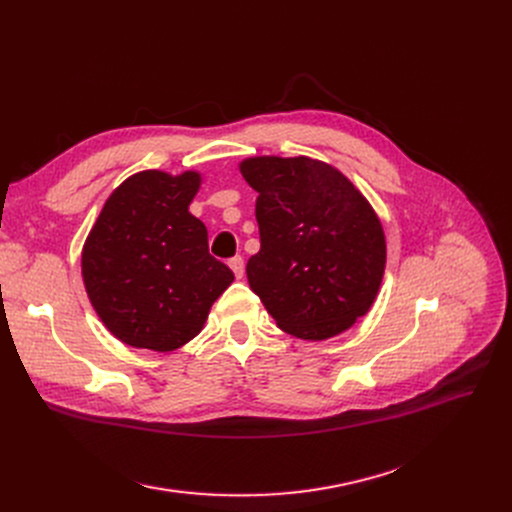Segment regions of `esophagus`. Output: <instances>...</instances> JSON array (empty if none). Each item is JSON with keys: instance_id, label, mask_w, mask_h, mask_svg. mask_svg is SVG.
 Here are the masks:
<instances>
[{"instance_id": "esophagus-1", "label": "esophagus", "mask_w": 512, "mask_h": 512, "mask_svg": "<svg viewBox=\"0 0 512 512\" xmlns=\"http://www.w3.org/2000/svg\"><path fill=\"white\" fill-rule=\"evenodd\" d=\"M228 265H230V270L234 272V276H236V278H242V274H245V261H242V257H240V255L232 257V259L228 261Z\"/></svg>"}]
</instances>
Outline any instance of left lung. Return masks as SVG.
Instances as JSON below:
<instances>
[{
  "label": "left lung",
  "instance_id": "obj_1",
  "mask_svg": "<svg viewBox=\"0 0 512 512\" xmlns=\"http://www.w3.org/2000/svg\"><path fill=\"white\" fill-rule=\"evenodd\" d=\"M240 174L259 193L261 249L247 263L251 290L280 330L326 340L363 317L382 284V222L355 184L305 155L249 157Z\"/></svg>",
  "mask_w": 512,
  "mask_h": 512
}]
</instances>
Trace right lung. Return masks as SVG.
I'll list each match as a JSON object with an SVG mask.
<instances>
[{"label": "right lung", "mask_w": 512, "mask_h": 512, "mask_svg": "<svg viewBox=\"0 0 512 512\" xmlns=\"http://www.w3.org/2000/svg\"><path fill=\"white\" fill-rule=\"evenodd\" d=\"M201 174L145 170L105 201L83 247V280L103 326L134 348L176 351L201 330L232 284L188 211Z\"/></svg>", "instance_id": "1"}]
</instances>
